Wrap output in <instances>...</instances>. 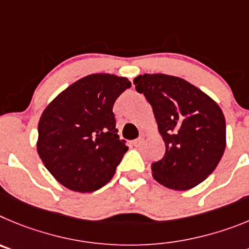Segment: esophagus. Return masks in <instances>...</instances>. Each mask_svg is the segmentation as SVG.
I'll return each instance as SVG.
<instances>
[{
	"label": "esophagus",
	"instance_id": "obj_1",
	"mask_svg": "<svg viewBox=\"0 0 249 249\" xmlns=\"http://www.w3.org/2000/svg\"><path fill=\"white\" fill-rule=\"evenodd\" d=\"M142 142H144V138H139V139H136V140H134L133 141V144H134V146H140L141 144H142Z\"/></svg>",
	"mask_w": 249,
	"mask_h": 249
}]
</instances>
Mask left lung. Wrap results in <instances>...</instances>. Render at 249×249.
<instances>
[{"label":"left lung","instance_id":"1","mask_svg":"<svg viewBox=\"0 0 249 249\" xmlns=\"http://www.w3.org/2000/svg\"><path fill=\"white\" fill-rule=\"evenodd\" d=\"M152 107L166 151L151 163L152 176L172 190H190L213 172L226 149V120L217 103L178 77L144 74L134 79Z\"/></svg>","mask_w":249,"mask_h":249}]
</instances>
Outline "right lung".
Here are the masks:
<instances>
[{
  "label": "right lung",
  "instance_id": "right-lung-1",
  "mask_svg": "<svg viewBox=\"0 0 249 249\" xmlns=\"http://www.w3.org/2000/svg\"><path fill=\"white\" fill-rule=\"evenodd\" d=\"M130 87L124 77L90 74L44 109L38 123V155L67 189L97 191L114 176L129 147L118 135L113 107Z\"/></svg>",
  "mask_w": 249,
  "mask_h": 249
}]
</instances>
